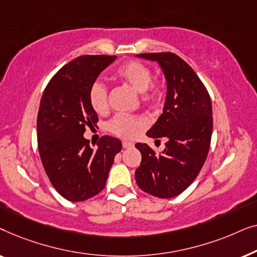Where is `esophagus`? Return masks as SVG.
I'll return each mask as SVG.
<instances>
[{
	"label": "esophagus",
	"mask_w": 257,
	"mask_h": 257,
	"mask_svg": "<svg viewBox=\"0 0 257 257\" xmlns=\"http://www.w3.org/2000/svg\"><path fill=\"white\" fill-rule=\"evenodd\" d=\"M135 144L131 143V142H127V140H122V147L124 149H130V147H133Z\"/></svg>",
	"instance_id": "1"
}]
</instances>
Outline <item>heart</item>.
<instances>
[{
	"label": "heart",
	"mask_w": 257,
	"mask_h": 257,
	"mask_svg": "<svg viewBox=\"0 0 257 257\" xmlns=\"http://www.w3.org/2000/svg\"><path fill=\"white\" fill-rule=\"evenodd\" d=\"M115 76L139 91L144 104L154 105L160 99V85L152 79V71L144 63L133 59L122 63L115 71ZM89 103L96 113H106L108 110V92L103 83L94 82L90 86ZM144 125L145 121L140 117L118 113L107 122V130L117 137L133 138Z\"/></svg>",
	"instance_id": "obj_1"
}]
</instances>
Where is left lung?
Returning <instances> with one entry per match:
<instances>
[{"instance_id": "left-lung-1", "label": "left lung", "mask_w": 257, "mask_h": 257, "mask_svg": "<svg viewBox=\"0 0 257 257\" xmlns=\"http://www.w3.org/2000/svg\"><path fill=\"white\" fill-rule=\"evenodd\" d=\"M138 57L157 61L167 80L164 112L147 136L166 138L157 153L146 144H136L142 163L136 170L140 189L161 199L185 191L205 164L213 131L212 101L194 70L173 52H145Z\"/></svg>"}]
</instances>
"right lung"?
<instances>
[{
	"label": "right lung",
	"instance_id": "obj_1",
	"mask_svg": "<svg viewBox=\"0 0 257 257\" xmlns=\"http://www.w3.org/2000/svg\"><path fill=\"white\" fill-rule=\"evenodd\" d=\"M115 56H79L49 80L37 114L38 152L51 185L69 201H84L103 191L120 140L103 136L96 150L83 135L98 115L89 89Z\"/></svg>",
	"mask_w": 257,
	"mask_h": 257
}]
</instances>
